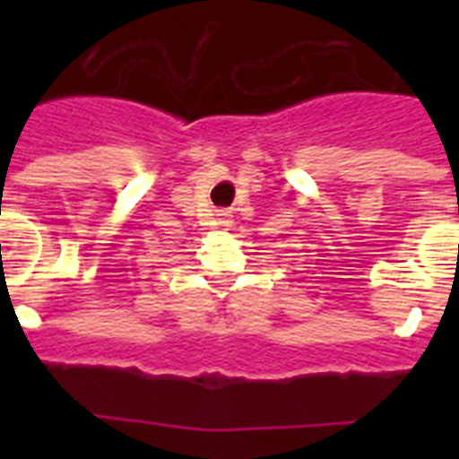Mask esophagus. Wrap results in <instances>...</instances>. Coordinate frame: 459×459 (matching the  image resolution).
<instances>
[{
	"instance_id": "esophagus-1",
	"label": "esophagus",
	"mask_w": 459,
	"mask_h": 459,
	"mask_svg": "<svg viewBox=\"0 0 459 459\" xmlns=\"http://www.w3.org/2000/svg\"><path fill=\"white\" fill-rule=\"evenodd\" d=\"M216 216H218V225H221V227H225V230H227V227H232V218H230V211H225V209H218V213H216Z\"/></svg>"
}]
</instances>
